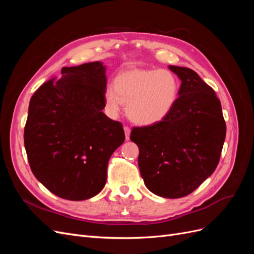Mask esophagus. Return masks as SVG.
<instances>
[{
  "mask_svg": "<svg viewBox=\"0 0 254 254\" xmlns=\"http://www.w3.org/2000/svg\"><path fill=\"white\" fill-rule=\"evenodd\" d=\"M124 131H125V136L126 140H129V135H130V128L128 126H124Z\"/></svg>",
  "mask_w": 254,
  "mask_h": 254,
  "instance_id": "1",
  "label": "esophagus"
}]
</instances>
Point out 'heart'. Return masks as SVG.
Instances as JSON below:
<instances>
[{"label": "heart", "mask_w": 254, "mask_h": 254, "mask_svg": "<svg viewBox=\"0 0 254 254\" xmlns=\"http://www.w3.org/2000/svg\"><path fill=\"white\" fill-rule=\"evenodd\" d=\"M180 81L165 68H133L121 72L113 87H107L104 102L110 117H118L124 103L128 117L136 124L149 126L165 120L177 104Z\"/></svg>", "instance_id": "heart-1"}]
</instances>
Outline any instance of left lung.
<instances>
[{
	"mask_svg": "<svg viewBox=\"0 0 254 254\" xmlns=\"http://www.w3.org/2000/svg\"><path fill=\"white\" fill-rule=\"evenodd\" d=\"M181 79L179 97L168 117L155 125L133 127L137 163L146 188L164 198L194 191L219 162L226 122L214 90L189 67L170 65Z\"/></svg>",
	"mask_w": 254,
	"mask_h": 254,
	"instance_id": "8db88e82",
	"label": "left lung"
}]
</instances>
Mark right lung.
I'll return each instance as SVG.
<instances>
[{"label":"right lung","instance_id":"obj_1","mask_svg":"<svg viewBox=\"0 0 254 254\" xmlns=\"http://www.w3.org/2000/svg\"><path fill=\"white\" fill-rule=\"evenodd\" d=\"M99 61L63 67L30 98L24 145L30 170L43 186L67 200L97 195L109 159L124 143L122 123L102 112L107 86Z\"/></svg>","mask_w":254,"mask_h":254}]
</instances>
